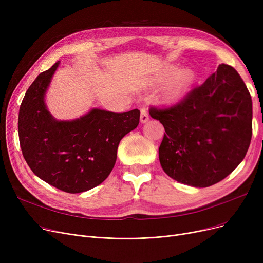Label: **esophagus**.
Segmentation results:
<instances>
[{"label": "esophagus", "instance_id": "esophagus-1", "mask_svg": "<svg viewBox=\"0 0 263 263\" xmlns=\"http://www.w3.org/2000/svg\"><path fill=\"white\" fill-rule=\"evenodd\" d=\"M148 120H149V115L147 113V110L145 108H142V110H141V122L145 123Z\"/></svg>", "mask_w": 263, "mask_h": 263}]
</instances>
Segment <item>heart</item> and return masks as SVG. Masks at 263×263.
I'll list each match as a JSON object with an SVG mask.
<instances>
[{
  "mask_svg": "<svg viewBox=\"0 0 263 263\" xmlns=\"http://www.w3.org/2000/svg\"><path fill=\"white\" fill-rule=\"evenodd\" d=\"M193 78H194V72L190 70V69H184V70L180 71L176 76V79L172 83L171 88L172 89L182 88V87L186 86L187 84H190Z\"/></svg>",
  "mask_w": 263,
  "mask_h": 263,
  "instance_id": "obj_1",
  "label": "heart"
}]
</instances>
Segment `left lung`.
<instances>
[{
	"label": "left lung",
	"instance_id": "left-lung-1",
	"mask_svg": "<svg viewBox=\"0 0 263 263\" xmlns=\"http://www.w3.org/2000/svg\"><path fill=\"white\" fill-rule=\"evenodd\" d=\"M165 132L159 147L163 171L176 181L206 187L243 161L253 134V103L236 69L222 64L181 99L151 106Z\"/></svg>",
	"mask_w": 263,
	"mask_h": 263
}]
</instances>
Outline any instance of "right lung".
<instances>
[{
	"label": "right lung",
	"mask_w": 263,
	"mask_h": 263,
	"mask_svg": "<svg viewBox=\"0 0 263 263\" xmlns=\"http://www.w3.org/2000/svg\"><path fill=\"white\" fill-rule=\"evenodd\" d=\"M59 65L41 72L26 90L19 110V141L22 155L37 177L76 194L108 177L120 140L139 126L140 110L113 113L92 108L73 120L55 119L45 96Z\"/></svg>",
	"instance_id": "obj_1"
}]
</instances>
